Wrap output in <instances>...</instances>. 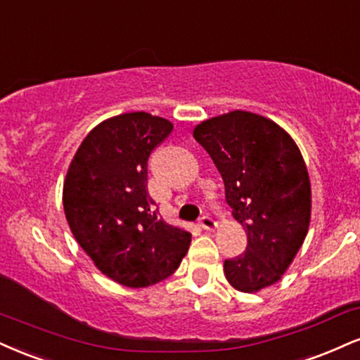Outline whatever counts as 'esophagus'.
<instances>
[{"mask_svg":"<svg viewBox=\"0 0 360 360\" xmlns=\"http://www.w3.org/2000/svg\"><path fill=\"white\" fill-rule=\"evenodd\" d=\"M199 226L202 229H207V231H211V229L216 228V221L210 214H202L201 218H199Z\"/></svg>","mask_w":360,"mask_h":360,"instance_id":"esophagus-1","label":"esophagus"}]
</instances>
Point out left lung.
<instances>
[{
	"instance_id": "obj_1",
	"label": "left lung",
	"mask_w": 360,
	"mask_h": 360,
	"mask_svg": "<svg viewBox=\"0 0 360 360\" xmlns=\"http://www.w3.org/2000/svg\"><path fill=\"white\" fill-rule=\"evenodd\" d=\"M193 136L218 167L226 202L248 236L245 253L224 259L226 280L245 293L270 287L309 231L311 191L300 149L274 120L245 110L207 119Z\"/></svg>"
}]
</instances>
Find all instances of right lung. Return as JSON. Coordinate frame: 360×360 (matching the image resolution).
Instances as JSON below:
<instances>
[{"label": "right lung", "instance_id": "right-lung-1", "mask_svg": "<svg viewBox=\"0 0 360 360\" xmlns=\"http://www.w3.org/2000/svg\"><path fill=\"white\" fill-rule=\"evenodd\" d=\"M172 124L147 112L103 120L73 155L63 183L68 226L95 266L117 283L142 288L171 276L191 233L159 218L147 193V161Z\"/></svg>", "mask_w": 360, "mask_h": 360}]
</instances>
